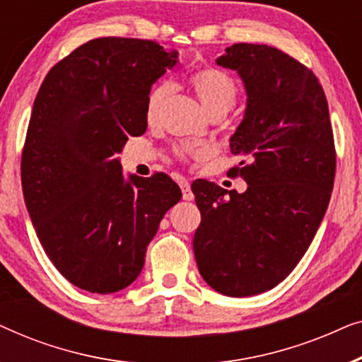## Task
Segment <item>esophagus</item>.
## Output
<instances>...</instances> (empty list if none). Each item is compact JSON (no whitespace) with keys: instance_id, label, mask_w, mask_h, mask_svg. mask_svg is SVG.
I'll return each instance as SVG.
<instances>
[{"instance_id":"esophagus-1","label":"esophagus","mask_w":362,"mask_h":362,"mask_svg":"<svg viewBox=\"0 0 362 362\" xmlns=\"http://www.w3.org/2000/svg\"><path fill=\"white\" fill-rule=\"evenodd\" d=\"M180 186H181V191H182V199H186V201H192V199H194V194H192V191H191L189 181H187V180H181V181H180Z\"/></svg>"}]
</instances>
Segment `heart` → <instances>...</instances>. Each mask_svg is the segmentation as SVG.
<instances>
[{"label":"heart","instance_id":"heart-1","mask_svg":"<svg viewBox=\"0 0 362 362\" xmlns=\"http://www.w3.org/2000/svg\"><path fill=\"white\" fill-rule=\"evenodd\" d=\"M191 87L194 88L197 98H199L202 107L207 113L214 112H229L235 105L237 100V86L229 74L219 69H201L194 72L189 78ZM171 86L170 82L163 81L151 88L150 95L146 100V117L153 120L160 112V108L170 95Z\"/></svg>","mask_w":362,"mask_h":362}]
</instances>
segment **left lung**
Masks as SVG:
<instances>
[{
    "label": "left lung",
    "mask_w": 362,
    "mask_h": 362,
    "mask_svg": "<svg viewBox=\"0 0 362 362\" xmlns=\"http://www.w3.org/2000/svg\"><path fill=\"white\" fill-rule=\"evenodd\" d=\"M245 88L244 118L230 136V170L244 192L201 181L192 249L199 274L226 296L274 288L308 250L328 209L336 155L328 102L303 64L265 44H232L216 59Z\"/></svg>",
    "instance_id": "1"
}]
</instances>
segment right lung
Here are the masks:
<instances>
[{
    "mask_svg": "<svg viewBox=\"0 0 362 362\" xmlns=\"http://www.w3.org/2000/svg\"><path fill=\"white\" fill-rule=\"evenodd\" d=\"M176 64L177 51L153 41L98 37L57 62L39 88L21 160L24 199L49 260L81 290L132 285L181 199L170 176H125L117 156L128 136L146 132L151 86Z\"/></svg>",
    "mask_w": 362,
    "mask_h": 362,
    "instance_id": "1",
    "label": "right lung"
}]
</instances>
